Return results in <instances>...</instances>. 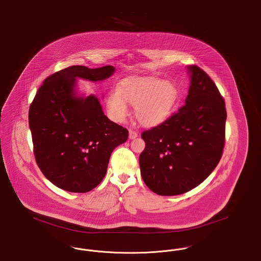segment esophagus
<instances>
[{"mask_svg": "<svg viewBox=\"0 0 261 261\" xmlns=\"http://www.w3.org/2000/svg\"><path fill=\"white\" fill-rule=\"evenodd\" d=\"M138 137V133L136 132V131H134V130H132V129H130L129 130V139H135V138H137Z\"/></svg>", "mask_w": 261, "mask_h": 261, "instance_id": "1", "label": "esophagus"}]
</instances>
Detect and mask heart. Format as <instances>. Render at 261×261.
Wrapping results in <instances>:
<instances>
[{"label": "heart", "instance_id": "obj_1", "mask_svg": "<svg viewBox=\"0 0 261 261\" xmlns=\"http://www.w3.org/2000/svg\"><path fill=\"white\" fill-rule=\"evenodd\" d=\"M177 96V86L170 82L152 76L131 77L109 95L107 108L115 121L121 122L128 115V103L135 107L136 117L142 125L153 127L167 119Z\"/></svg>", "mask_w": 261, "mask_h": 261}]
</instances>
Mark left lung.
Masks as SVG:
<instances>
[{"label":"left lung","instance_id":"left-lung-1","mask_svg":"<svg viewBox=\"0 0 261 261\" xmlns=\"http://www.w3.org/2000/svg\"><path fill=\"white\" fill-rule=\"evenodd\" d=\"M188 69L190 86L185 105L141 135L146 142L139 158L141 175L158 195H178L196 188L217 167L223 151L224 100L201 68Z\"/></svg>","mask_w":261,"mask_h":261}]
</instances>
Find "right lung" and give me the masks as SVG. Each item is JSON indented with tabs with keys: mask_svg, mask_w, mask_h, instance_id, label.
<instances>
[{
	"mask_svg": "<svg viewBox=\"0 0 261 261\" xmlns=\"http://www.w3.org/2000/svg\"><path fill=\"white\" fill-rule=\"evenodd\" d=\"M115 67L71 66L44 80L29 110L34 154L42 174L57 188L85 193L104 178L111 154L128 130L111 121L94 95L80 97L75 80L103 81Z\"/></svg>",
	"mask_w": 261,
	"mask_h": 261,
	"instance_id": "right-lung-1",
	"label": "right lung"
}]
</instances>
